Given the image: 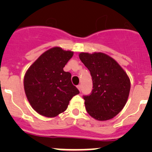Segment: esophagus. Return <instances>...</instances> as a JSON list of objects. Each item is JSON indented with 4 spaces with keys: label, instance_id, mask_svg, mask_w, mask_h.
<instances>
[{
    "label": "esophagus",
    "instance_id": "obj_1",
    "mask_svg": "<svg viewBox=\"0 0 152 152\" xmlns=\"http://www.w3.org/2000/svg\"><path fill=\"white\" fill-rule=\"evenodd\" d=\"M77 88L79 89V91H81V90H82V85H79L77 86Z\"/></svg>",
    "mask_w": 152,
    "mask_h": 152
}]
</instances>
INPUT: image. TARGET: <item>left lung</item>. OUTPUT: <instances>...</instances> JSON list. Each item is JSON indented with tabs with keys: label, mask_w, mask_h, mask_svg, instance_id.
I'll return each mask as SVG.
<instances>
[{
	"label": "left lung",
	"mask_w": 152,
	"mask_h": 152,
	"mask_svg": "<svg viewBox=\"0 0 152 152\" xmlns=\"http://www.w3.org/2000/svg\"><path fill=\"white\" fill-rule=\"evenodd\" d=\"M79 58L90 70L93 90L83 96L86 110L91 117L107 121L117 115L128 99L130 80L115 60L103 53H81Z\"/></svg>",
	"instance_id": "obj_1"
}]
</instances>
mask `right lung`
Instances as JSON below:
<instances>
[{"label":"right lung","instance_id":"right-lung-1","mask_svg":"<svg viewBox=\"0 0 152 152\" xmlns=\"http://www.w3.org/2000/svg\"><path fill=\"white\" fill-rule=\"evenodd\" d=\"M73 52L55 47L42 53L24 77V89L32 108L42 115L55 117L66 110L69 102L79 91L64 71Z\"/></svg>","mask_w":152,"mask_h":152}]
</instances>
